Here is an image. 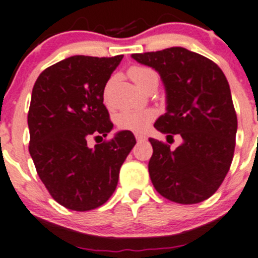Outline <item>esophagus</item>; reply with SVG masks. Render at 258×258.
Listing matches in <instances>:
<instances>
[{
	"label": "esophagus",
	"instance_id": "1",
	"mask_svg": "<svg viewBox=\"0 0 258 258\" xmlns=\"http://www.w3.org/2000/svg\"><path fill=\"white\" fill-rule=\"evenodd\" d=\"M135 136H136V140H137V141H145V140H146V136H145V135L136 134V135H135Z\"/></svg>",
	"mask_w": 258,
	"mask_h": 258
}]
</instances>
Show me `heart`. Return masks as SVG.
Here are the masks:
<instances>
[{
	"label": "heart",
	"mask_w": 258,
	"mask_h": 258,
	"mask_svg": "<svg viewBox=\"0 0 258 258\" xmlns=\"http://www.w3.org/2000/svg\"><path fill=\"white\" fill-rule=\"evenodd\" d=\"M128 76L139 88L145 89L153 81H158V74L149 67L134 66L128 70ZM155 118L151 109L123 110L117 115V124L122 130L134 132H144Z\"/></svg>",
	"instance_id": "heart-1"
}]
</instances>
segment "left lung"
Listing matches in <instances>:
<instances>
[{"instance_id":"obj_1","label":"left lung","mask_w":258,"mask_h":258,"mask_svg":"<svg viewBox=\"0 0 258 258\" xmlns=\"http://www.w3.org/2000/svg\"><path fill=\"white\" fill-rule=\"evenodd\" d=\"M131 57L158 71L164 84L167 112L154 127L167 139L178 134L183 140L172 150L149 139L154 187L184 205L209 199L223 183L234 155L238 122L225 75L211 59L182 47Z\"/></svg>"}]
</instances>
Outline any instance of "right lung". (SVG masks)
<instances>
[{
	"instance_id": "add662e5",
	"label": "right lung",
	"mask_w": 258,
	"mask_h": 258,
	"mask_svg": "<svg viewBox=\"0 0 258 258\" xmlns=\"http://www.w3.org/2000/svg\"><path fill=\"white\" fill-rule=\"evenodd\" d=\"M123 56H72L37 79L28 113L29 153L50 196L75 211L99 208L114 192L119 169L136 144L131 131L88 146L113 128L104 88Z\"/></svg>"
}]
</instances>
